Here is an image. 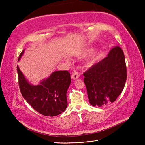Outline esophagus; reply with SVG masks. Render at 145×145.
Instances as JSON below:
<instances>
[{
  "label": "esophagus",
  "mask_w": 145,
  "mask_h": 145,
  "mask_svg": "<svg viewBox=\"0 0 145 145\" xmlns=\"http://www.w3.org/2000/svg\"><path fill=\"white\" fill-rule=\"evenodd\" d=\"M71 77H72V78L73 80H76V79H77V78H78L80 77V75H79V73L77 72H76V71H75L74 72L72 73Z\"/></svg>",
  "instance_id": "esophagus-1"
}]
</instances>
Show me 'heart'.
<instances>
[{
  "instance_id": "b5f03b06",
  "label": "heart",
  "mask_w": 145,
  "mask_h": 145,
  "mask_svg": "<svg viewBox=\"0 0 145 145\" xmlns=\"http://www.w3.org/2000/svg\"><path fill=\"white\" fill-rule=\"evenodd\" d=\"M91 50H92L91 49H88V50L85 51L84 52H83L82 54L83 55L86 54L88 53V52H90ZM99 57H100V55H99V54H98V52H95V53L92 54L90 56V57L88 58V60H87V63L88 65L93 64L94 63L96 62V61L98 60Z\"/></svg>"
}]
</instances>
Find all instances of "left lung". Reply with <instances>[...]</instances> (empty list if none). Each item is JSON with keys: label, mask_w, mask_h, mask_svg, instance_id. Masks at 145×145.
Returning a JSON list of instances; mask_svg holds the SVG:
<instances>
[{"label": "left lung", "mask_w": 145, "mask_h": 145, "mask_svg": "<svg viewBox=\"0 0 145 145\" xmlns=\"http://www.w3.org/2000/svg\"><path fill=\"white\" fill-rule=\"evenodd\" d=\"M89 101L93 106L114 102L123 90L127 80L125 55L119 47L84 73Z\"/></svg>", "instance_id": "left-lung-1"}]
</instances>
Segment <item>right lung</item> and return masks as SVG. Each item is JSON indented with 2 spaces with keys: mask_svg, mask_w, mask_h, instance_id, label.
<instances>
[{
  "mask_svg": "<svg viewBox=\"0 0 145 145\" xmlns=\"http://www.w3.org/2000/svg\"><path fill=\"white\" fill-rule=\"evenodd\" d=\"M25 49L18 58L20 60ZM20 92L27 103L37 112L46 116H54L63 112L67 107V91L71 83L68 71H55L39 85H33L17 66Z\"/></svg>",
  "mask_w": 145,
  "mask_h": 145,
  "instance_id": "1",
  "label": "right lung"
}]
</instances>
